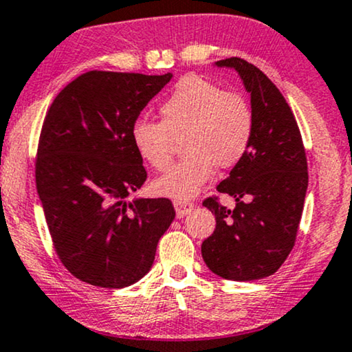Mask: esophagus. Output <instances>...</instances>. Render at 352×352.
Returning <instances> with one entry per match:
<instances>
[{
  "mask_svg": "<svg viewBox=\"0 0 352 352\" xmlns=\"http://www.w3.org/2000/svg\"><path fill=\"white\" fill-rule=\"evenodd\" d=\"M173 208H175L177 217H184L186 214H190V212L197 208V204L186 201V199H173Z\"/></svg>",
  "mask_w": 352,
  "mask_h": 352,
  "instance_id": "1",
  "label": "esophagus"
}]
</instances>
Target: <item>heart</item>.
Instances as JSON below:
<instances>
[{"mask_svg":"<svg viewBox=\"0 0 352 352\" xmlns=\"http://www.w3.org/2000/svg\"><path fill=\"white\" fill-rule=\"evenodd\" d=\"M161 122L138 118L130 136L146 164L164 170L175 138L184 136L186 155L155 180L157 193L177 199L197 195L214 175L245 157L255 135V113L245 97L199 76L182 78L159 105Z\"/></svg>","mask_w":352,"mask_h":352,"instance_id":"obj_1","label":"heart"}]
</instances>
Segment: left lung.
I'll use <instances>...</instances> for the list:
<instances>
[{
  "mask_svg": "<svg viewBox=\"0 0 352 352\" xmlns=\"http://www.w3.org/2000/svg\"><path fill=\"white\" fill-rule=\"evenodd\" d=\"M216 66L235 69L243 81L255 135L245 157L217 185L235 198V208L217 198L203 201L216 216V229L201 255L221 278L255 281L276 273L294 247L309 185L305 149L291 107L263 71L237 56Z\"/></svg>",
  "mask_w": 352,
  "mask_h": 352,
  "instance_id": "8db88e82",
  "label": "left lung"
}]
</instances>
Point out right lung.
<instances>
[{
	"label": "right lung",
	"instance_id": "add662e5",
	"mask_svg": "<svg viewBox=\"0 0 352 352\" xmlns=\"http://www.w3.org/2000/svg\"><path fill=\"white\" fill-rule=\"evenodd\" d=\"M172 73L89 71L55 97L40 133L35 182L56 255L74 278L120 289L153 266L175 209L128 195L146 182L130 130Z\"/></svg>",
	"mask_w": 352,
	"mask_h": 352
}]
</instances>
